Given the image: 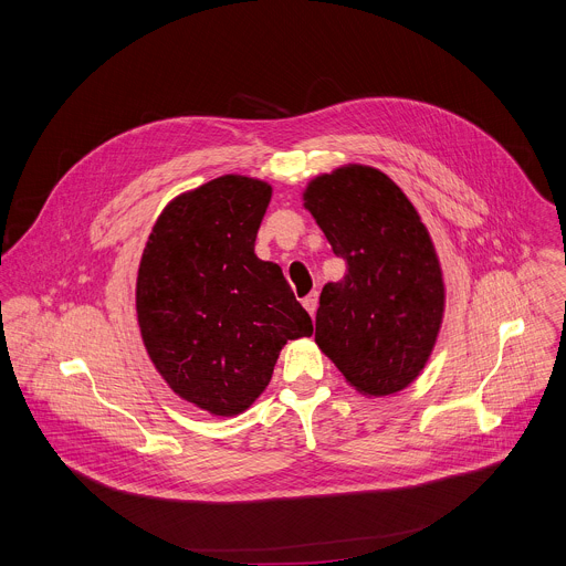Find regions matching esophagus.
Listing matches in <instances>:
<instances>
[{
    "instance_id": "obj_1",
    "label": "esophagus",
    "mask_w": 566,
    "mask_h": 566,
    "mask_svg": "<svg viewBox=\"0 0 566 566\" xmlns=\"http://www.w3.org/2000/svg\"><path fill=\"white\" fill-rule=\"evenodd\" d=\"M302 306L308 311V315L313 317L315 308H317V293H308L304 300H302Z\"/></svg>"
}]
</instances>
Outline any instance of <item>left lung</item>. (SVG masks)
Instances as JSON below:
<instances>
[{"instance_id": "8db88e82", "label": "left lung", "mask_w": 566, "mask_h": 566, "mask_svg": "<svg viewBox=\"0 0 566 566\" xmlns=\"http://www.w3.org/2000/svg\"><path fill=\"white\" fill-rule=\"evenodd\" d=\"M302 206L347 262L319 293L315 345L363 396H389L426 369L446 313L443 269L419 210L385 172L347 164L313 177Z\"/></svg>"}]
</instances>
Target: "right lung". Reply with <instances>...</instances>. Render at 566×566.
Returning <instances> with one entry per match:
<instances>
[{
    "label": "right lung",
    "instance_id": "1",
    "mask_svg": "<svg viewBox=\"0 0 566 566\" xmlns=\"http://www.w3.org/2000/svg\"><path fill=\"white\" fill-rule=\"evenodd\" d=\"M273 186L223 175L158 214L136 275L143 345L168 387L212 417L247 412L289 340L313 334L282 269L255 255Z\"/></svg>",
    "mask_w": 566,
    "mask_h": 566
}]
</instances>
